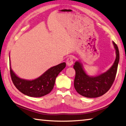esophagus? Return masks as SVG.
<instances>
[{
    "label": "esophagus",
    "mask_w": 126,
    "mask_h": 126,
    "mask_svg": "<svg viewBox=\"0 0 126 126\" xmlns=\"http://www.w3.org/2000/svg\"><path fill=\"white\" fill-rule=\"evenodd\" d=\"M66 63H67V65L68 66H71L73 63V57L72 56H69L67 59L66 61Z\"/></svg>",
    "instance_id": "1"
}]
</instances>
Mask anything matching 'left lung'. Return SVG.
I'll return each instance as SVG.
<instances>
[{"mask_svg": "<svg viewBox=\"0 0 126 126\" xmlns=\"http://www.w3.org/2000/svg\"><path fill=\"white\" fill-rule=\"evenodd\" d=\"M116 52V58L113 65L106 73L94 77L85 73L82 64L76 62L73 66L76 71L74 86L76 91L85 97L95 98L101 96L110 88L116 78L119 60V53L117 44L113 42Z\"/></svg>", "mask_w": 126, "mask_h": 126, "instance_id": "left-lung-1", "label": "left lung"}]
</instances>
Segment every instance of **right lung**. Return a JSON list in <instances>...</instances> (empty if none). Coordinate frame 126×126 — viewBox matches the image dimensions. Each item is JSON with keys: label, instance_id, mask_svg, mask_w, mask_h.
Returning a JSON list of instances; mask_svg holds the SVG:
<instances>
[{"label": "right lung", "instance_id": "add662e5", "mask_svg": "<svg viewBox=\"0 0 126 126\" xmlns=\"http://www.w3.org/2000/svg\"><path fill=\"white\" fill-rule=\"evenodd\" d=\"M9 64L10 65V61ZM65 65V63L63 62L50 68L39 78L32 80H24L18 77L10 67V73L14 85L20 92L28 96L40 97L50 92L54 87L57 77Z\"/></svg>", "mask_w": 126, "mask_h": 126}]
</instances>
